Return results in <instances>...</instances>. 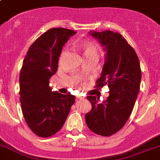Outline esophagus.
I'll return each instance as SVG.
<instances>
[{"label":"esophagus","instance_id":"1","mask_svg":"<svg viewBox=\"0 0 160 160\" xmlns=\"http://www.w3.org/2000/svg\"><path fill=\"white\" fill-rule=\"evenodd\" d=\"M77 99H84V97H83V96H77Z\"/></svg>","mask_w":160,"mask_h":160}]
</instances>
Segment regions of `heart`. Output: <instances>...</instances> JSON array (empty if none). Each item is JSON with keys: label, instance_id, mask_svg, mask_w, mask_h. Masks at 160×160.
I'll use <instances>...</instances> for the list:
<instances>
[{"label": "heart", "instance_id": "1", "mask_svg": "<svg viewBox=\"0 0 160 160\" xmlns=\"http://www.w3.org/2000/svg\"><path fill=\"white\" fill-rule=\"evenodd\" d=\"M82 48L83 50V54L85 57H90V56H99V50L97 46L93 42H84L82 43Z\"/></svg>", "mask_w": 160, "mask_h": 160}]
</instances>
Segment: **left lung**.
Here are the masks:
<instances>
[{"label": "left lung", "instance_id": "left-lung-1", "mask_svg": "<svg viewBox=\"0 0 160 160\" xmlns=\"http://www.w3.org/2000/svg\"><path fill=\"white\" fill-rule=\"evenodd\" d=\"M89 33L106 52L96 87L107 85L109 96L102 103L95 96H87L92 109L86 114L85 119L92 132L108 137L124 127L132 112L140 90L141 70L134 49L122 35L110 30Z\"/></svg>", "mask_w": 160, "mask_h": 160}]
</instances>
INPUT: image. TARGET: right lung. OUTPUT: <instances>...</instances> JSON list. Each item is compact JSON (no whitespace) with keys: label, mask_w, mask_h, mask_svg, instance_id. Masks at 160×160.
<instances>
[{"label":"right lung","mask_w":160,"mask_h":160,"mask_svg":"<svg viewBox=\"0 0 160 160\" xmlns=\"http://www.w3.org/2000/svg\"><path fill=\"white\" fill-rule=\"evenodd\" d=\"M76 32L52 28L44 32L28 50L20 73L22 115L34 134L48 138L60 131L75 96L52 92L49 79L58 71L63 46Z\"/></svg>","instance_id":"1"}]
</instances>
